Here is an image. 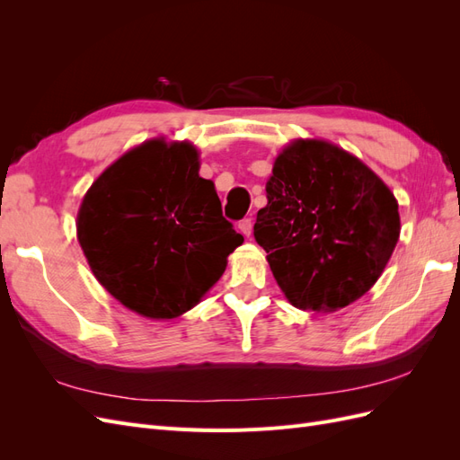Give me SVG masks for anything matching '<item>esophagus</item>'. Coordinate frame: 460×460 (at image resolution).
I'll return each mask as SVG.
<instances>
[{"mask_svg":"<svg viewBox=\"0 0 460 460\" xmlns=\"http://www.w3.org/2000/svg\"><path fill=\"white\" fill-rule=\"evenodd\" d=\"M238 228H240V232L245 235V238H249V235L253 234V222H252V218L240 220V222H238Z\"/></svg>","mask_w":460,"mask_h":460,"instance_id":"34e87169","label":"esophagus"}]
</instances>
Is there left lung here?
Instances as JSON below:
<instances>
[{
	"label": "left lung",
	"instance_id": "obj_1",
	"mask_svg": "<svg viewBox=\"0 0 460 460\" xmlns=\"http://www.w3.org/2000/svg\"><path fill=\"white\" fill-rule=\"evenodd\" d=\"M253 234L288 301L333 313L376 284L399 240L397 199L380 176L324 140L291 142L272 166Z\"/></svg>",
	"mask_w": 460,
	"mask_h": 460
}]
</instances>
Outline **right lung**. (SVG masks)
Wrapping results in <instances>:
<instances>
[{"label":"right lung","mask_w":460,"mask_h":460,"mask_svg":"<svg viewBox=\"0 0 460 460\" xmlns=\"http://www.w3.org/2000/svg\"><path fill=\"white\" fill-rule=\"evenodd\" d=\"M76 234L100 284L153 320L196 307L243 242L199 176L198 149L164 137L107 166L82 199Z\"/></svg>","instance_id":"obj_1"}]
</instances>
